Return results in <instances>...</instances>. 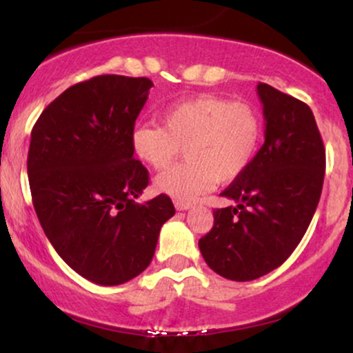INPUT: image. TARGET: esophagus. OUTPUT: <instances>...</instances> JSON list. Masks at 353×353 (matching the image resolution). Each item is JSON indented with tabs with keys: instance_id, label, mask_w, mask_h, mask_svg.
I'll use <instances>...</instances> for the list:
<instances>
[{
	"instance_id": "obj_1",
	"label": "esophagus",
	"mask_w": 353,
	"mask_h": 353,
	"mask_svg": "<svg viewBox=\"0 0 353 353\" xmlns=\"http://www.w3.org/2000/svg\"><path fill=\"white\" fill-rule=\"evenodd\" d=\"M174 208L177 210H188L192 208V204L190 202H185V201H174Z\"/></svg>"
}]
</instances>
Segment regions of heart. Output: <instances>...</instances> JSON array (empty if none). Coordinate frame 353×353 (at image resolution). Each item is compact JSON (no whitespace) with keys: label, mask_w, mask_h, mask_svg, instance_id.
I'll return each instance as SVG.
<instances>
[{"label":"heart","mask_w":353,"mask_h":353,"mask_svg":"<svg viewBox=\"0 0 353 353\" xmlns=\"http://www.w3.org/2000/svg\"><path fill=\"white\" fill-rule=\"evenodd\" d=\"M159 119L163 125H137L131 145L156 171L168 169L184 148V163L154 181L156 190L177 201H192L216 182L237 179L262 141V116L247 101L201 94L163 108Z\"/></svg>","instance_id":"1"}]
</instances>
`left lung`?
<instances>
[{"mask_svg":"<svg viewBox=\"0 0 353 353\" xmlns=\"http://www.w3.org/2000/svg\"><path fill=\"white\" fill-rule=\"evenodd\" d=\"M265 143L247 171L221 196L236 205L214 210L201 237L205 264L229 281L247 282L289 259L317 209L325 172V148L310 108L265 83Z\"/></svg>","mask_w":353,"mask_h":353,"instance_id":"1","label":"left lung"}]
</instances>
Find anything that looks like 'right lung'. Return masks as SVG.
Returning a JSON list of instances; mask_svg holds the SVG:
<instances>
[{
    "instance_id": "right-lung-1",
    "label": "right lung",
    "mask_w": 353,
    "mask_h": 353,
    "mask_svg": "<svg viewBox=\"0 0 353 353\" xmlns=\"http://www.w3.org/2000/svg\"><path fill=\"white\" fill-rule=\"evenodd\" d=\"M152 81L101 74L68 88L31 131L28 179L41 228L74 272L119 285L151 264L176 214L165 194L137 204L149 172L131 136Z\"/></svg>"
}]
</instances>
